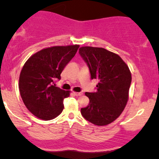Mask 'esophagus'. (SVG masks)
<instances>
[{
	"label": "esophagus",
	"mask_w": 159,
	"mask_h": 159,
	"mask_svg": "<svg viewBox=\"0 0 159 159\" xmlns=\"http://www.w3.org/2000/svg\"><path fill=\"white\" fill-rule=\"evenodd\" d=\"M73 94L75 96H81L82 95V92H75V91H73Z\"/></svg>",
	"instance_id": "34e87169"
}]
</instances>
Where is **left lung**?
Segmentation results:
<instances>
[{
  "instance_id": "1",
  "label": "left lung",
  "mask_w": 159,
  "mask_h": 159,
  "mask_svg": "<svg viewBox=\"0 0 159 159\" xmlns=\"http://www.w3.org/2000/svg\"><path fill=\"white\" fill-rule=\"evenodd\" d=\"M79 54L89 66L91 79L98 81L96 92H85L90 102L81 113L92 124L107 125L120 116L127 105L131 71L119 55L102 48L81 47Z\"/></svg>"
}]
</instances>
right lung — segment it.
<instances>
[{"label": "right lung", "instance_id": "right-lung-1", "mask_svg": "<svg viewBox=\"0 0 159 159\" xmlns=\"http://www.w3.org/2000/svg\"><path fill=\"white\" fill-rule=\"evenodd\" d=\"M78 48V44L46 48L25 62L19 78V91L26 108L37 118L51 120L63 111V100L69 97L70 91L57 87L55 82Z\"/></svg>", "mask_w": 159, "mask_h": 159}]
</instances>
